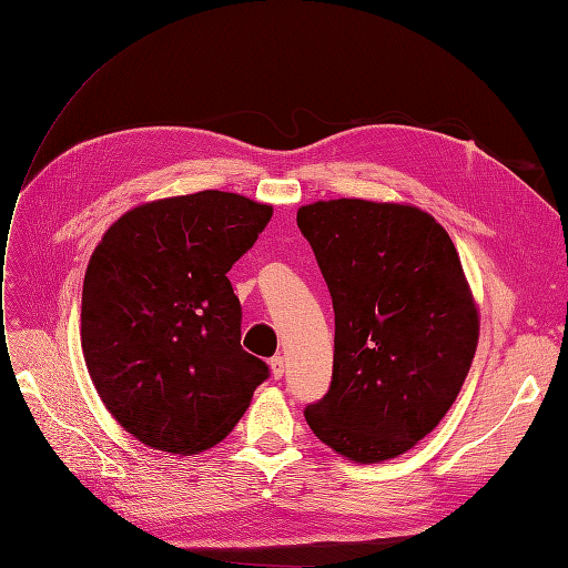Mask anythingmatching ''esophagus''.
<instances>
[{"label": "esophagus", "mask_w": 568, "mask_h": 568, "mask_svg": "<svg viewBox=\"0 0 568 568\" xmlns=\"http://www.w3.org/2000/svg\"><path fill=\"white\" fill-rule=\"evenodd\" d=\"M270 369H272V376H274V379H282V376H284V369H286V359H284L282 355H274V357L270 359Z\"/></svg>", "instance_id": "esophagus-1"}]
</instances>
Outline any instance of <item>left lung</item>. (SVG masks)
Masks as SVG:
<instances>
[{
    "mask_svg": "<svg viewBox=\"0 0 568 568\" xmlns=\"http://www.w3.org/2000/svg\"><path fill=\"white\" fill-rule=\"evenodd\" d=\"M334 303V372L305 407L338 455L374 464L432 434L467 379L478 311L457 248L403 203L334 199L296 215Z\"/></svg>",
    "mask_w": 568,
    "mask_h": 568,
    "instance_id": "obj_1",
    "label": "left lung"
}]
</instances>
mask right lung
Returning <instances> with one entry per match:
<instances>
[{"mask_svg": "<svg viewBox=\"0 0 568 568\" xmlns=\"http://www.w3.org/2000/svg\"><path fill=\"white\" fill-rule=\"evenodd\" d=\"M270 217L267 203L209 189L136 205L94 248L84 365L115 422L149 448H213L270 376L242 348V303L227 280Z\"/></svg>", "mask_w": 568, "mask_h": 568, "instance_id": "1", "label": "right lung"}]
</instances>
